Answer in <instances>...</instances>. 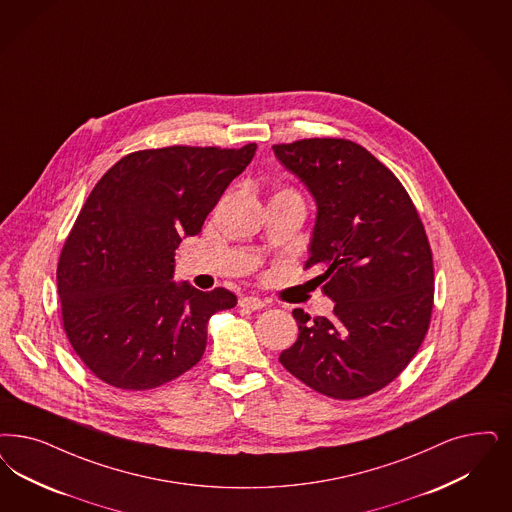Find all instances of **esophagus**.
Listing matches in <instances>:
<instances>
[{"mask_svg": "<svg viewBox=\"0 0 512 512\" xmlns=\"http://www.w3.org/2000/svg\"><path fill=\"white\" fill-rule=\"evenodd\" d=\"M240 306L242 308H249V310H263L266 306L265 300L259 299V297H242L240 299Z\"/></svg>", "mask_w": 512, "mask_h": 512, "instance_id": "34e87169", "label": "esophagus"}]
</instances>
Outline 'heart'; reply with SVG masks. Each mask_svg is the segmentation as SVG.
Returning a JSON list of instances; mask_svg holds the SVG:
<instances>
[{"instance_id": "heart-1", "label": "heart", "mask_w": 512, "mask_h": 512, "mask_svg": "<svg viewBox=\"0 0 512 512\" xmlns=\"http://www.w3.org/2000/svg\"><path fill=\"white\" fill-rule=\"evenodd\" d=\"M276 196H297V198H300L299 194L291 191V189H283L280 193H276Z\"/></svg>"}]
</instances>
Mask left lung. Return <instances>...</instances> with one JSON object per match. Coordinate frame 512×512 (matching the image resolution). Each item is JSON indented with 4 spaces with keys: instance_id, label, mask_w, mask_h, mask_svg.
<instances>
[{
    "instance_id": "1",
    "label": "left lung",
    "mask_w": 512,
    "mask_h": 512,
    "mask_svg": "<svg viewBox=\"0 0 512 512\" xmlns=\"http://www.w3.org/2000/svg\"><path fill=\"white\" fill-rule=\"evenodd\" d=\"M316 200L306 268L335 302L331 318L295 308L299 338L280 363L308 388L361 399L393 382L422 346L433 310V257L401 181L350 140L274 145Z\"/></svg>"
}]
</instances>
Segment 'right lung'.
<instances>
[{
    "label": "right lung",
    "mask_w": 512,
    "mask_h": 512,
    "mask_svg": "<svg viewBox=\"0 0 512 512\" xmlns=\"http://www.w3.org/2000/svg\"><path fill=\"white\" fill-rule=\"evenodd\" d=\"M255 151V143L136 151L92 189L62 247L56 282L64 331L102 382L159 388L202 359L208 321L234 308L236 295L174 282L176 249L202 230Z\"/></svg>",
    "instance_id": "add662e5"
}]
</instances>
